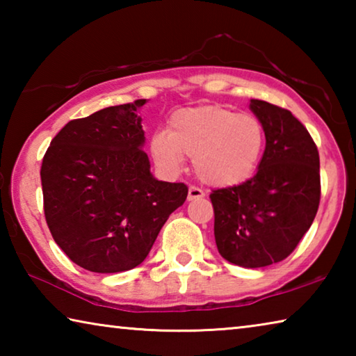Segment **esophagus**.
Here are the masks:
<instances>
[{"instance_id":"esophagus-1","label":"esophagus","mask_w":356,"mask_h":356,"mask_svg":"<svg viewBox=\"0 0 356 356\" xmlns=\"http://www.w3.org/2000/svg\"><path fill=\"white\" fill-rule=\"evenodd\" d=\"M206 196V193H204L201 188H197V186H190L188 188V201H195V200H202V197Z\"/></svg>"}]
</instances>
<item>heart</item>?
Instances as JSON below:
<instances>
[{
	"label": "heart",
	"mask_w": 356,
	"mask_h": 356,
	"mask_svg": "<svg viewBox=\"0 0 356 356\" xmlns=\"http://www.w3.org/2000/svg\"><path fill=\"white\" fill-rule=\"evenodd\" d=\"M265 150V129L250 113L218 105L184 108L170 119V129L150 138V154L165 174H177L184 155L202 182L236 186L254 176Z\"/></svg>",
	"instance_id": "obj_1"
}]
</instances>
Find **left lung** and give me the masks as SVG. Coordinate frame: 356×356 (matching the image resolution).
I'll return each instance as SVG.
<instances>
[{
	"mask_svg": "<svg viewBox=\"0 0 356 356\" xmlns=\"http://www.w3.org/2000/svg\"><path fill=\"white\" fill-rule=\"evenodd\" d=\"M250 110L265 129V150L254 176L213 190L215 242L227 262L245 268L286 259L308 232L321 201L318 152L293 114L264 100Z\"/></svg>",
	"mask_w": 356,
	"mask_h": 356,
	"instance_id": "8db88e82",
	"label": "left lung"
}]
</instances>
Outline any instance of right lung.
Here are the masks:
<instances>
[{
	"label": "right lung",
	"mask_w": 356,
	"mask_h": 356,
	"mask_svg": "<svg viewBox=\"0 0 356 356\" xmlns=\"http://www.w3.org/2000/svg\"><path fill=\"white\" fill-rule=\"evenodd\" d=\"M135 104L70 120L42 161L45 220L72 262L95 273L127 272L147 257L188 195L150 172Z\"/></svg>",
	"instance_id": "obj_1"
}]
</instances>
